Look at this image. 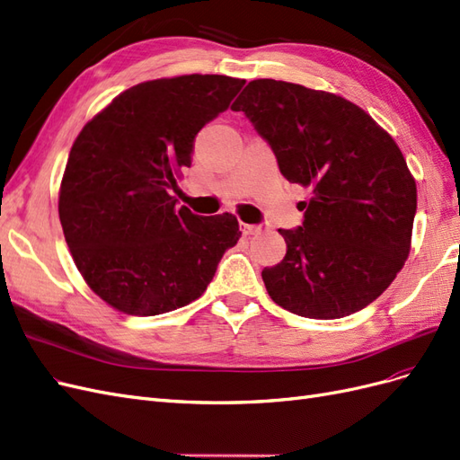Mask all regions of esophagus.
<instances>
[{"mask_svg":"<svg viewBox=\"0 0 460 460\" xmlns=\"http://www.w3.org/2000/svg\"><path fill=\"white\" fill-rule=\"evenodd\" d=\"M240 226H242L243 235H255L261 232V226H257V225H245V222H242Z\"/></svg>","mask_w":460,"mask_h":460,"instance_id":"1","label":"esophagus"}]
</instances>
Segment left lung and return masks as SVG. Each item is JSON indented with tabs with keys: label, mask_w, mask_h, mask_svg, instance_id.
Listing matches in <instances>:
<instances>
[{
	"label": "left lung",
	"mask_w": 460,
	"mask_h": 460,
	"mask_svg": "<svg viewBox=\"0 0 460 460\" xmlns=\"http://www.w3.org/2000/svg\"><path fill=\"white\" fill-rule=\"evenodd\" d=\"M267 140L288 182L311 190L303 226L278 230L288 252L262 270L270 299L307 318L365 309L411 253L416 182L367 111L284 80H252L232 105Z\"/></svg>",
	"instance_id": "obj_1"
}]
</instances>
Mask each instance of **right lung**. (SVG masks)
I'll return each mask as SVG.
<instances>
[{
	"instance_id": "1",
	"label": "right lung",
	"mask_w": 460,
	"mask_h": 460,
	"mask_svg": "<svg viewBox=\"0 0 460 460\" xmlns=\"http://www.w3.org/2000/svg\"><path fill=\"white\" fill-rule=\"evenodd\" d=\"M245 80L184 75L119 93L84 124L68 153L59 218L78 272L109 307L163 314L203 296L240 240L230 213L198 217L169 190L191 164L193 142Z\"/></svg>"
}]
</instances>
